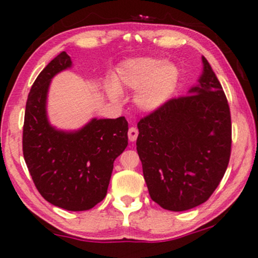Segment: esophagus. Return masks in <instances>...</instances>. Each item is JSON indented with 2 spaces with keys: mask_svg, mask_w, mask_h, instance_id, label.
Instances as JSON below:
<instances>
[{
  "mask_svg": "<svg viewBox=\"0 0 258 258\" xmlns=\"http://www.w3.org/2000/svg\"><path fill=\"white\" fill-rule=\"evenodd\" d=\"M137 137H138L137 127H135V126L130 127V130H128V139H130V141L135 142L136 139H137Z\"/></svg>",
  "mask_w": 258,
  "mask_h": 258,
  "instance_id": "esophagus-1",
  "label": "esophagus"
}]
</instances>
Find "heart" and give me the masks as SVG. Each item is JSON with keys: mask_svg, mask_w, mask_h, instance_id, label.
<instances>
[{"mask_svg": "<svg viewBox=\"0 0 258 258\" xmlns=\"http://www.w3.org/2000/svg\"><path fill=\"white\" fill-rule=\"evenodd\" d=\"M178 82L179 70L174 64L158 58H136L117 68V84L109 81L106 91L114 100L120 99V87L137 91L136 104L142 110L153 111L171 98Z\"/></svg>", "mask_w": 258, "mask_h": 258, "instance_id": "1", "label": "heart"}]
</instances>
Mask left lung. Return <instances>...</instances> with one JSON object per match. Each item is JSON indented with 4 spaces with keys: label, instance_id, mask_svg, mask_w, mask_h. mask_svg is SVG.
Segmentation results:
<instances>
[{
    "label": "left lung",
    "instance_id": "left-lung-1",
    "mask_svg": "<svg viewBox=\"0 0 258 258\" xmlns=\"http://www.w3.org/2000/svg\"><path fill=\"white\" fill-rule=\"evenodd\" d=\"M189 94L168 99L138 122L137 152L153 201L170 211L199 206L216 190L232 150V120L209 61Z\"/></svg>",
    "mask_w": 258,
    "mask_h": 258
}]
</instances>
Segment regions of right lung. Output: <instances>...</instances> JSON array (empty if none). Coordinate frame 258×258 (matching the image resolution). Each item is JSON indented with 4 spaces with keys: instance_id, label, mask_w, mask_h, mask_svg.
Returning a JSON list of instances; mask_svg holds the SVG:
<instances>
[{
    "instance_id": "right-lung-1",
    "label": "right lung",
    "mask_w": 258,
    "mask_h": 258,
    "mask_svg": "<svg viewBox=\"0 0 258 258\" xmlns=\"http://www.w3.org/2000/svg\"><path fill=\"white\" fill-rule=\"evenodd\" d=\"M69 67L72 59L67 52L59 53L32 84L25 106L23 154L43 199L68 211H86L105 198L115 159L128 144V122L123 116L93 119L76 132L49 125V82Z\"/></svg>"
}]
</instances>
